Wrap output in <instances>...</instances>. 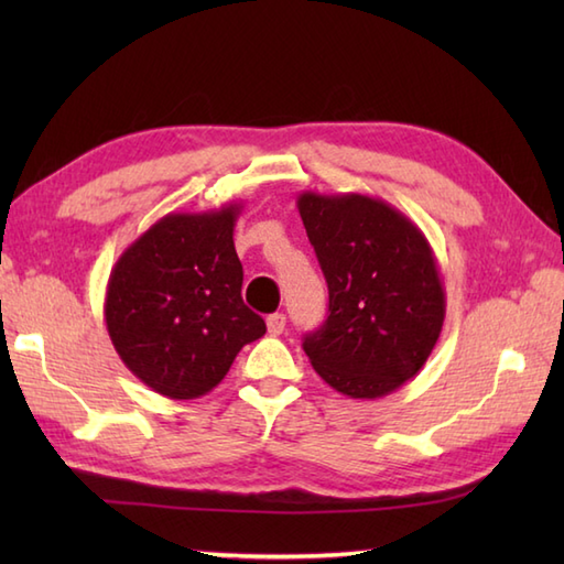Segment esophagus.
I'll use <instances>...</instances> for the list:
<instances>
[{
  "instance_id": "34e87169",
  "label": "esophagus",
  "mask_w": 564,
  "mask_h": 564,
  "mask_svg": "<svg viewBox=\"0 0 564 564\" xmlns=\"http://www.w3.org/2000/svg\"><path fill=\"white\" fill-rule=\"evenodd\" d=\"M267 329L271 337H279V334H283L285 329V315L283 313H273L267 317Z\"/></svg>"
}]
</instances>
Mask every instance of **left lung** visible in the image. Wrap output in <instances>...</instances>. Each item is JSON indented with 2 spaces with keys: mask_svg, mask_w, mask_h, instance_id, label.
I'll return each mask as SVG.
<instances>
[{
  "mask_svg": "<svg viewBox=\"0 0 564 564\" xmlns=\"http://www.w3.org/2000/svg\"><path fill=\"white\" fill-rule=\"evenodd\" d=\"M329 289V315L303 349L329 388L376 400L414 378L434 351L446 293L424 232L361 194L297 196Z\"/></svg>",
  "mask_w": 564,
  "mask_h": 564,
  "instance_id": "8db88e82",
  "label": "left lung"
}]
</instances>
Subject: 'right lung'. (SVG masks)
<instances>
[{"mask_svg": "<svg viewBox=\"0 0 564 564\" xmlns=\"http://www.w3.org/2000/svg\"><path fill=\"white\" fill-rule=\"evenodd\" d=\"M230 203L170 213L130 245L106 285V329L130 373L170 400H194L227 376L245 344L267 334L242 301Z\"/></svg>", "mask_w": 564, "mask_h": 564, "instance_id": "obj_1", "label": "right lung"}]
</instances>
